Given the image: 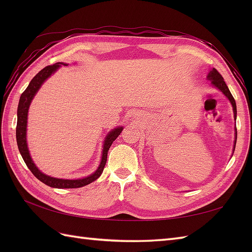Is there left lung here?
<instances>
[{
	"instance_id": "obj_1",
	"label": "left lung",
	"mask_w": 252,
	"mask_h": 252,
	"mask_svg": "<svg viewBox=\"0 0 252 252\" xmlns=\"http://www.w3.org/2000/svg\"><path fill=\"white\" fill-rule=\"evenodd\" d=\"M207 80L210 81L212 87L217 88L218 90H220L221 92L223 93V95L229 100V103L232 104L233 107V112H234V118L236 120V116H237V108H236V103H235V99L233 97V95L229 92V90L227 88L226 83L224 82V79L221 76L220 73L218 72V70L216 68H212L210 71H209L208 76H207ZM236 140H237V130L235 129V141H234V147H233V153L235 151V146H236Z\"/></svg>"
}]
</instances>
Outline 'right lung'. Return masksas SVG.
Returning <instances> with one entry per match:
<instances>
[{"label":"right lung","mask_w":252,"mask_h":252,"mask_svg":"<svg viewBox=\"0 0 252 252\" xmlns=\"http://www.w3.org/2000/svg\"><path fill=\"white\" fill-rule=\"evenodd\" d=\"M62 65L67 66L65 63H56L52 66H47L42 69V70L35 74V77L31 80L28 88L25 90V92L21 94L18 108H17V126H16V140H17V145L19 153L23 157L24 161L26 162L27 167L29 168L33 175L37 180H40L42 183L46 184L47 186L54 187V189H78V187H83L90 183H92L95 180H97L100 174L103 173V170L105 168V164L107 161V154H108L109 148L111 144L114 143L116 138L120 135V133L123 130V126L115 127L108 132V134L104 138L103 143V151H101V157H100V163L98 168L95 170V172L90 174L82 179H57L53 178V176L47 175L42 172L41 170L37 169L35 163L32 160L30 156V152L28 148V143H27V126H28V112L29 107L31 105L32 99L34 98L35 94L40 88L43 85V83L49 79L53 73H55L58 69L62 67Z\"/></svg>","instance_id":"right-lung-1"}]
</instances>
